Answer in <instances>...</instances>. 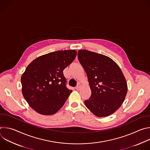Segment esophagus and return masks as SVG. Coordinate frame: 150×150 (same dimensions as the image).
<instances>
[{
  "label": "esophagus",
  "mask_w": 150,
  "mask_h": 150,
  "mask_svg": "<svg viewBox=\"0 0 150 150\" xmlns=\"http://www.w3.org/2000/svg\"><path fill=\"white\" fill-rule=\"evenodd\" d=\"M81 84H79V83H78V85H77V86L75 87V89L76 90H79L81 88Z\"/></svg>",
  "instance_id": "esophagus-1"
}]
</instances>
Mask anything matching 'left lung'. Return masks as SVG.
<instances>
[{
    "label": "left lung",
    "instance_id": "1",
    "mask_svg": "<svg viewBox=\"0 0 150 150\" xmlns=\"http://www.w3.org/2000/svg\"><path fill=\"white\" fill-rule=\"evenodd\" d=\"M78 57L91 90V97L84 101L85 105L97 117L111 115L122 104L127 91L122 70L111 58L101 54L79 50Z\"/></svg>",
    "mask_w": 150,
    "mask_h": 150
}]
</instances>
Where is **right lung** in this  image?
Listing matches in <instances>:
<instances>
[{
	"label": "right lung",
	"mask_w": 150,
	"mask_h": 150,
	"mask_svg": "<svg viewBox=\"0 0 150 150\" xmlns=\"http://www.w3.org/2000/svg\"><path fill=\"white\" fill-rule=\"evenodd\" d=\"M75 50H59L38 57L21 76L23 95L30 106L42 115L56 113L72 90L66 87L63 71L75 59Z\"/></svg>",
	"instance_id": "right-lung-1"
}]
</instances>
